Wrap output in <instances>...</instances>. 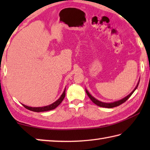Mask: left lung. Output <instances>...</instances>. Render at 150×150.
<instances>
[{"label":"left lung","mask_w":150,"mask_h":150,"mask_svg":"<svg viewBox=\"0 0 150 150\" xmlns=\"http://www.w3.org/2000/svg\"><path fill=\"white\" fill-rule=\"evenodd\" d=\"M138 85H139V83H138V85H137L136 87L135 88H134L132 92V93L130 94V95H128V96H126L125 98H122V99H121V100H118V101H116V102L110 103H103V102H101V101L98 100L97 99H96V98H94L93 96H91V95H90V94H89V93H88L87 90H86V93H87V95H88V97L90 98V99L93 101V103H95V105H96L97 106H100V107H104V108H113V107H116V106H119V105H122V104L124 103H125L126 101L127 100H128L129 98L130 97L131 95H132L134 91H135V90L136 89L137 87H138Z\"/></svg>","instance_id":"obj_1"}]
</instances>
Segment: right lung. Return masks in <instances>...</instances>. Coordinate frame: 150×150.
<instances>
[{"label": "right lung", "mask_w": 150, "mask_h": 150, "mask_svg": "<svg viewBox=\"0 0 150 150\" xmlns=\"http://www.w3.org/2000/svg\"><path fill=\"white\" fill-rule=\"evenodd\" d=\"M65 96V89L63 91V94L62 96H60V98L58 99L57 100L55 101V103H54L52 105H50L49 106H44V107H30V106H28L26 105H23L25 108L28 109L30 110L34 111V112H45V111H48V110H53V109H55L57 107V106H59L61 103L62 102V100L64 99Z\"/></svg>", "instance_id": "add662e5"}]
</instances>
